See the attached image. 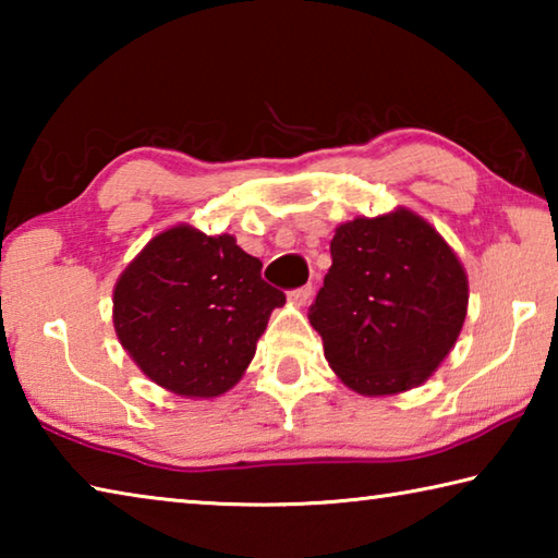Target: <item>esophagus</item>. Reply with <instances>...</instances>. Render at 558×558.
Returning <instances> with one entry per match:
<instances>
[{"instance_id":"esophagus-1","label":"esophagus","mask_w":558,"mask_h":558,"mask_svg":"<svg viewBox=\"0 0 558 558\" xmlns=\"http://www.w3.org/2000/svg\"><path fill=\"white\" fill-rule=\"evenodd\" d=\"M313 298V286H305V288H298V290H292L290 295H288V300L292 302V305H305V302Z\"/></svg>"}]
</instances>
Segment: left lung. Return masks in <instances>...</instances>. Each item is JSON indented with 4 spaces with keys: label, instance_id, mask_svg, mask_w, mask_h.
<instances>
[{
    "label": "left lung",
    "instance_id": "obj_1",
    "mask_svg": "<svg viewBox=\"0 0 558 558\" xmlns=\"http://www.w3.org/2000/svg\"><path fill=\"white\" fill-rule=\"evenodd\" d=\"M329 251L310 325L339 381L362 396L428 381L468 315V272L456 251L405 206L339 223Z\"/></svg>",
    "mask_w": 558,
    "mask_h": 558
}]
</instances>
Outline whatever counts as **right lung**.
<instances>
[{
    "instance_id": "right-lung-1",
    "label": "right lung",
    "mask_w": 558,
    "mask_h": 558,
    "mask_svg": "<svg viewBox=\"0 0 558 558\" xmlns=\"http://www.w3.org/2000/svg\"><path fill=\"white\" fill-rule=\"evenodd\" d=\"M231 233L177 223L149 241L112 290V327L149 381L184 399H214L248 369L286 295Z\"/></svg>"
}]
</instances>
